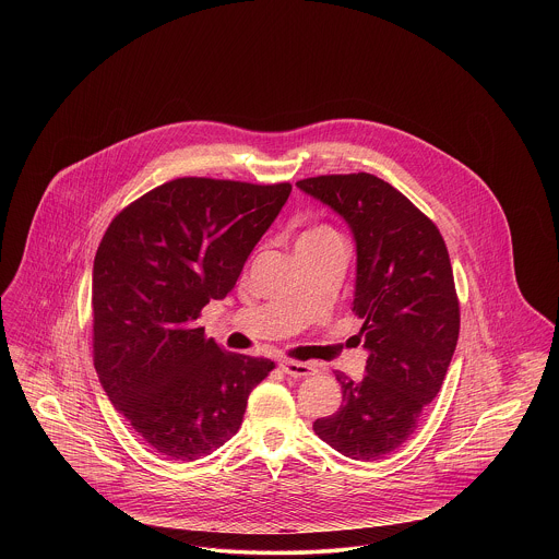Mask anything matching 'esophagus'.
Wrapping results in <instances>:
<instances>
[{
    "label": "esophagus",
    "mask_w": 559,
    "mask_h": 559,
    "mask_svg": "<svg viewBox=\"0 0 559 559\" xmlns=\"http://www.w3.org/2000/svg\"><path fill=\"white\" fill-rule=\"evenodd\" d=\"M280 368H282V372H286V374H290V377H312V374L317 372L314 366L304 364V361H293V359L282 361Z\"/></svg>",
    "instance_id": "1"
}]
</instances>
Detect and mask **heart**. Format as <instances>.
<instances>
[{"mask_svg":"<svg viewBox=\"0 0 559 559\" xmlns=\"http://www.w3.org/2000/svg\"><path fill=\"white\" fill-rule=\"evenodd\" d=\"M326 237H337L331 228H326V226H317V228H312V230H308L301 240H312V239H326Z\"/></svg>","mask_w":559,"mask_h":559,"instance_id":"obj_1","label":"heart"}]
</instances>
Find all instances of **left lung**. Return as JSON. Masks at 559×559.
Wrapping results in <instances>:
<instances>
[{"label": "left lung", "instance_id": "8db88e82", "mask_svg": "<svg viewBox=\"0 0 559 559\" xmlns=\"http://www.w3.org/2000/svg\"><path fill=\"white\" fill-rule=\"evenodd\" d=\"M297 187L344 217L355 237L353 312L370 353L359 383L335 372L342 404L314 432L348 459L377 461L415 432L452 361L461 308L450 253L439 228L374 174L314 176Z\"/></svg>", "mask_w": 559, "mask_h": 559}]
</instances>
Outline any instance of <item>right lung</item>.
<instances>
[{
	"mask_svg": "<svg viewBox=\"0 0 559 559\" xmlns=\"http://www.w3.org/2000/svg\"><path fill=\"white\" fill-rule=\"evenodd\" d=\"M290 191V182L176 178L122 209L96 249V374L167 461H198L235 437L251 390L275 368L224 350L195 320L235 288Z\"/></svg>",
	"mask_w": 559,
	"mask_h": 559,
	"instance_id": "1",
	"label": "right lung"
}]
</instances>
